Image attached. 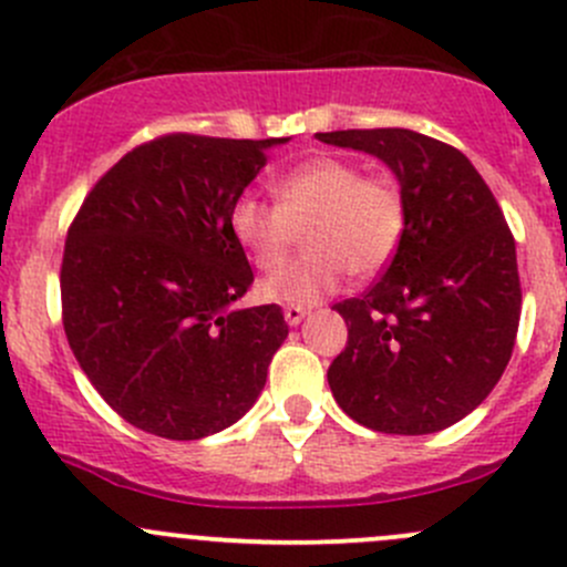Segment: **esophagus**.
<instances>
[{
	"mask_svg": "<svg viewBox=\"0 0 567 567\" xmlns=\"http://www.w3.org/2000/svg\"><path fill=\"white\" fill-rule=\"evenodd\" d=\"M307 310L305 307H285V320H288L290 326H299L301 320H305Z\"/></svg>",
	"mask_w": 567,
	"mask_h": 567,
	"instance_id": "esophagus-1",
	"label": "esophagus"
}]
</instances>
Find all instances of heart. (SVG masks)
I'll use <instances>...</instances> for the list:
<instances>
[{
    "label": "heart",
    "mask_w": 567,
    "mask_h": 567,
    "mask_svg": "<svg viewBox=\"0 0 567 567\" xmlns=\"http://www.w3.org/2000/svg\"><path fill=\"white\" fill-rule=\"evenodd\" d=\"M277 205L241 194L230 208L233 238L260 271H271L292 248L301 226L308 251L262 282L279 305L310 307L340 288L348 268L370 277L392 260L405 227L398 183L370 177L340 156H312L274 175Z\"/></svg>",
    "instance_id": "obj_1"
}]
</instances>
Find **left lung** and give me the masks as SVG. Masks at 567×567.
I'll list each match as a JSON object with an SVG mask.
<instances>
[{
  "label": "left lung",
  "instance_id": "8db88e82",
  "mask_svg": "<svg viewBox=\"0 0 567 567\" xmlns=\"http://www.w3.org/2000/svg\"><path fill=\"white\" fill-rule=\"evenodd\" d=\"M392 169L405 227L392 262L334 310L348 346L329 368L340 409L379 433L422 436L472 414L511 362L522 318L516 241L466 156L409 128L316 134Z\"/></svg>",
  "mask_w": 567,
  "mask_h": 567
}]
</instances>
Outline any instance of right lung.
Listing matches in <instances>:
<instances>
[{
  "label": "right lung",
  "mask_w": 567,
  "mask_h": 567,
  "mask_svg": "<svg viewBox=\"0 0 567 567\" xmlns=\"http://www.w3.org/2000/svg\"><path fill=\"white\" fill-rule=\"evenodd\" d=\"M282 140L167 134L125 153L65 238L62 326L79 368L140 431L175 442L241 420L288 337L255 282L230 208Z\"/></svg>",
  "instance_id": "obj_1"
}]
</instances>
